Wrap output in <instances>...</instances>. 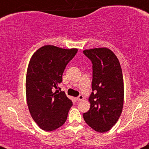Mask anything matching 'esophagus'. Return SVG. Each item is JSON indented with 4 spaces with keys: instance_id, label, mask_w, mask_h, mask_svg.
Masks as SVG:
<instances>
[{
    "instance_id": "esophagus-1",
    "label": "esophagus",
    "mask_w": 149,
    "mask_h": 149,
    "mask_svg": "<svg viewBox=\"0 0 149 149\" xmlns=\"http://www.w3.org/2000/svg\"><path fill=\"white\" fill-rule=\"evenodd\" d=\"M83 98H84L83 95H80L79 96H78V97H76V100L77 101H81V100H83Z\"/></svg>"
}]
</instances>
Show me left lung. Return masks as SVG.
<instances>
[{"label":"left lung","mask_w":149,"mask_h":149,"mask_svg":"<svg viewBox=\"0 0 149 149\" xmlns=\"http://www.w3.org/2000/svg\"><path fill=\"white\" fill-rule=\"evenodd\" d=\"M93 64V92L90 109L83 113L85 122L96 132H107L115 125L122 112L124 81L117 57L107 48L83 51Z\"/></svg>","instance_id":"left-lung-1"}]
</instances>
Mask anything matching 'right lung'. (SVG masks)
I'll return each instance as SVG.
<instances>
[{
  "instance_id": "add662e5",
  "label": "right lung",
  "mask_w": 149,
  "mask_h": 149,
  "mask_svg": "<svg viewBox=\"0 0 149 149\" xmlns=\"http://www.w3.org/2000/svg\"><path fill=\"white\" fill-rule=\"evenodd\" d=\"M77 52V49L46 45L29 61L26 76L27 102L32 119L42 130L54 131L66 122L73 103L64 92L54 93V90L62 82L65 68Z\"/></svg>"
}]
</instances>
